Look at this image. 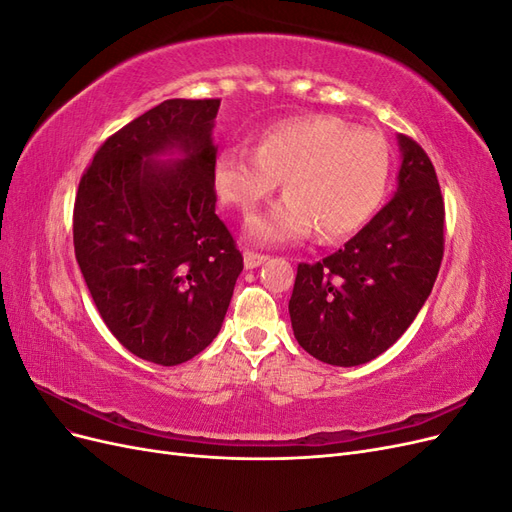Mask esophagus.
Instances as JSON below:
<instances>
[{"mask_svg":"<svg viewBox=\"0 0 512 512\" xmlns=\"http://www.w3.org/2000/svg\"><path fill=\"white\" fill-rule=\"evenodd\" d=\"M267 260H269V256H265V254H258V252H252V250H245L243 252V262H245L247 269H256V267L262 265V262H267Z\"/></svg>","mask_w":512,"mask_h":512,"instance_id":"34e87169","label":"esophagus"}]
</instances>
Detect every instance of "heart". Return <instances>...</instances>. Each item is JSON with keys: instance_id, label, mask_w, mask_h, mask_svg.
<instances>
[{"instance_id": "obj_1", "label": "heart", "mask_w": 512, "mask_h": 512, "mask_svg": "<svg viewBox=\"0 0 512 512\" xmlns=\"http://www.w3.org/2000/svg\"><path fill=\"white\" fill-rule=\"evenodd\" d=\"M391 175V149L374 130H354L331 115L277 121L256 149L230 145L213 164L215 190L226 205L250 211L284 179L286 198L250 215L247 237L262 245L320 241L359 230L380 207Z\"/></svg>"}]
</instances>
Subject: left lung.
<instances>
[{
	"label": "left lung",
	"mask_w": 512,
	"mask_h": 512,
	"mask_svg": "<svg viewBox=\"0 0 512 512\" xmlns=\"http://www.w3.org/2000/svg\"><path fill=\"white\" fill-rule=\"evenodd\" d=\"M397 192L335 254L297 267L290 322L318 361L352 367L376 359L421 312L444 254V200L423 147L399 134Z\"/></svg>",
	"instance_id": "left-lung-1"
}]
</instances>
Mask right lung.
<instances>
[{
	"label": "right lung",
	"instance_id": "add662e5",
	"mask_svg": "<svg viewBox=\"0 0 512 512\" xmlns=\"http://www.w3.org/2000/svg\"><path fill=\"white\" fill-rule=\"evenodd\" d=\"M218 108L175 98L136 117L96 151L74 200V254L104 324L164 367L213 342L243 271L215 213Z\"/></svg>",
	"mask_w": 512,
	"mask_h": 512
}]
</instances>
